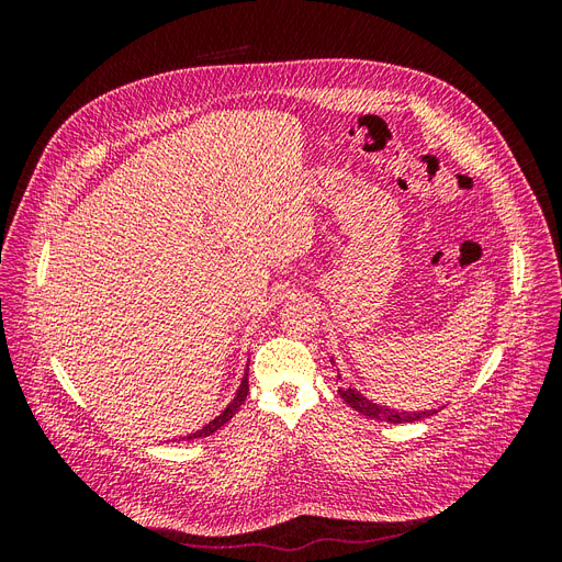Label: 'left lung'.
<instances>
[{"label": "left lung", "mask_w": 562, "mask_h": 562, "mask_svg": "<svg viewBox=\"0 0 562 562\" xmlns=\"http://www.w3.org/2000/svg\"><path fill=\"white\" fill-rule=\"evenodd\" d=\"M337 380H342L337 375ZM337 394L345 398L347 405H351L356 413H361L370 419H380V422H391V424H413V422H419V419H427L431 415H436L438 411L434 407V411H419V413H407V411H394V407H386V405H378L368 401L359 389L353 386H339Z\"/></svg>", "instance_id": "1"}]
</instances>
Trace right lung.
Listing matches in <instances>:
<instances>
[{"label":"right lung","mask_w":562,"mask_h":562,"mask_svg":"<svg viewBox=\"0 0 562 562\" xmlns=\"http://www.w3.org/2000/svg\"><path fill=\"white\" fill-rule=\"evenodd\" d=\"M246 396H248V368H246V372H244V380H241L239 389H236V396L232 398V403L225 407V411L220 413L215 419H211V422L206 424V427H201V429H199V431H194V434H187V436H182V440H194V438L211 436V434H215L220 427H225V424L236 415V411H239V407L244 405Z\"/></svg>","instance_id":"obj_1"}]
</instances>
